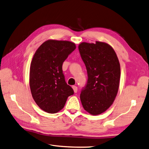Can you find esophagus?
Wrapping results in <instances>:
<instances>
[{
	"label": "esophagus",
	"mask_w": 149,
	"mask_h": 149,
	"mask_svg": "<svg viewBox=\"0 0 149 149\" xmlns=\"http://www.w3.org/2000/svg\"><path fill=\"white\" fill-rule=\"evenodd\" d=\"M72 89H73L74 93H77V87L75 86H72Z\"/></svg>",
	"instance_id": "1"
}]
</instances>
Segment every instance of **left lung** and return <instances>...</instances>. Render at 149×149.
Listing matches in <instances>:
<instances>
[{"label": "left lung", "instance_id": "left-lung-1", "mask_svg": "<svg viewBox=\"0 0 149 149\" xmlns=\"http://www.w3.org/2000/svg\"><path fill=\"white\" fill-rule=\"evenodd\" d=\"M79 50L88 76L80 98L86 111L97 115L106 111L115 100L120 80L119 60L113 48L104 42H83Z\"/></svg>", "mask_w": 149, "mask_h": 149}]
</instances>
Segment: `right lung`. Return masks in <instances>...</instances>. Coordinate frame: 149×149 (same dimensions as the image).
Masks as SVG:
<instances>
[{
	"mask_svg": "<svg viewBox=\"0 0 149 149\" xmlns=\"http://www.w3.org/2000/svg\"><path fill=\"white\" fill-rule=\"evenodd\" d=\"M76 48L68 41L49 40L38 48L30 65L29 86L33 100L49 113H56L63 107L74 90L65 80L62 65Z\"/></svg>",
	"mask_w": 149,
	"mask_h": 149,
	"instance_id": "obj_1",
	"label": "right lung"
}]
</instances>
